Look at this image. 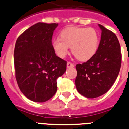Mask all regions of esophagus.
<instances>
[{"mask_svg": "<svg viewBox=\"0 0 129 129\" xmlns=\"http://www.w3.org/2000/svg\"><path fill=\"white\" fill-rule=\"evenodd\" d=\"M73 67H74L73 63H72L71 62H69V61L67 63V68H73Z\"/></svg>", "mask_w": 129, "mask_h": 129, "instance_id": "34e87169", "label": "esophagus"}]
</instances>
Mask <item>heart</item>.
Segmentation results:
<instances>
[{
  "mask_svg": "<svg viewBox=\"0 0 129 129\" xmlns=\"http://www.w3.org/2000/svg\"><path fill=\"white\" fill-rule=\"evenodd\" d=\"M60 37L52 41L53 48L59 58L66 56L69 46H71L72 54L80 61L90 59L98 50L99 36L93 28L68 27L61 31Z\"/></svg>",
  "mask_w": 129,
  "mask_h": 129,
  "instance_id": "heart-1",
  "label": "heart"
}]
</instances>
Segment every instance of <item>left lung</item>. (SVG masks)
<instances>
[{"label": "left lung", "mask_w": 129, "mask_h": 129, "mask_svg": "<svg viewBox=\"0 0 129 129\" xmlns=\"http://www.w3.org/2000/svg\"><path fill=\"white\" fill-rule=\"evenodd\" d=\"M101 39L96 54L82 64H77L75 86L81 95L88 98L103 95L113 85L121 65V46L114 33L98 25Z\"/></svg>", "instance_id": "left-lung-1"}]
</instances>
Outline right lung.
I'll list each match as a JSON object with an SVG mask.
<instances>
[{
  "mask_svg": "<svg viewBox=\"0 0 129 129\" xmlns=\"http://www.w3.org/2000/svg\"><path fill=\"white\" fill-rule=\"evenodd\" d=\"M58 23H37L16 41L14 59L18 86L27 98L44 102L57 91V79L66 70L67 61L56 55L52 44Z\"/></svg>",
  "mask_w": 129,
  "mask_h": 129,
  "instance_id": "right-lung-1",
  "label": "right lung"
}]
</instances>
